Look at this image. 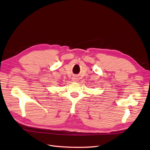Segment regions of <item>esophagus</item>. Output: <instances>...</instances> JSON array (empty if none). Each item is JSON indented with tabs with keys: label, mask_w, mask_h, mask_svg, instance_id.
<instances>
[{
	"label": "esophagus",
	"mask_w": 150,
	"mask_h": 150,
	"mask_svg": "<svg viewBox=\"0 0 150 150\" xmlns=\"http://www.w3.org/2000/svg\"><path fill=\"white\" fill-rule=\"evenodd\" d=\"M72 81H73V82H77V81H79V79H78L77 77H73L72 78Z\"/></svg>",
	"instance_id": "1"
}]
</instances>
